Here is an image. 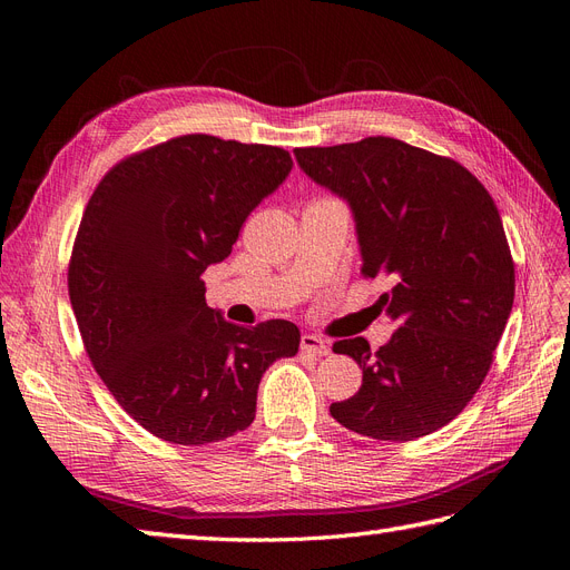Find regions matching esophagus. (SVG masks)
Here are the masks:
<instances>
[{"label": "esophagus", "instance_id": "1", "mask_svg": "<svg viewBox=\"0 0 570 570\" xmlns=\"http://www.w3.org/2000/svg\"><path fill=\"white\" fill-rule=\"evenodd\" d=\"M302 352L304 354H314V356H327L331 354V344L321 340L318 335H302Z\"/></svg>", "mask_w": 570, "mask_h": 570}]
</instances>
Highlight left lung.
<instances>
[{"instance_id": "left-lung-1", "label": "left lung", "mask_w": 570, "mask_h": 570, "mask_svg": "<svg viewBox=\"0 0 570 570\" xmlns=\"http://www.w3.org/2000/svg\"><path fill=\"white\" fill-rule=\"evenodd\" d=\"M316 185L347 202L366 278L396 331L373 352L364 337L335 354L364 371L354 396L331 406L347 430L409 442L454 421L492 364L513 306V262L488 189L461 164L394 137L295 149Z\"/></svg>"}]
</instances>
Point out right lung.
Wrapping results in <instances>:
<instances>
[{
	"mask_svg": "<svg viewBox=\"0 0 570 570\" xmlns=\"http://www.w3.org/2000/svg\"><path fill=\"white\" fill-rule=\"evenodd\" d=\"M292 170L281 147L183 135L116 164L82 214L68 295L95 371L126 413L174 444L252 425L266 368L299 327H243L204 297L202 273Z\"/></svg>",
	"mask_w": 570,
	"mask_h": 570,
	"instance_id": "right-lung-1",
	"label": "right lung"
}]
</instances>
